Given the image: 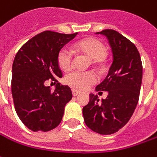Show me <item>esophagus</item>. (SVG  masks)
Returning <instances> with one entry per match:
<instances>
[{"label":"esophagus","instance_id":"obj_1","mask_svg":"<svg viewBox=\"0 0 157 157\" xmlns=\"http://www.w3.org/2000/svg\"><path fill=\"white\" fill-rule=\"evenodd\" d=\"M72 94H73L74 97H76V96H78L79 94H81V91L76 90H72Z\"/></svg>","mask_w":157,"mask_h":157}]
</instances>
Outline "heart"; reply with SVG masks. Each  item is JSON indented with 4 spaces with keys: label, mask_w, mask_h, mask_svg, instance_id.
I'll return each mask as SVG.
<instances>
[{
    "label": "heart",
    "mask_w": 157,
    "mask_h": 157,
    "mask_svg": "<svg viewBox=\"0 0 157 157\" xmlns=\"http://www.w3.org/2000/svg\"><path fill=\"white\" fill-rule=\"evenodd\" d=\"M75 50L86 56L93 59V62L98 64L107 55V49L102 42L95 38H89L80 41L75 44ZM58 64L65 71L71 69L74 61V52L67 46L62 47L58 52ZM97 75L91 71H74L67 74L65 82L67 85L75 89L84 90L97 82Z\"/></svg>",
    "instance_id": "obj_1"
}]
</instances>
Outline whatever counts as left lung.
<instances>
[{
  "instance_id": "8db88e82",
  "label": "left lung",
  "mask_w": 157,
  "mask_h": 157,
  "mask_svg": "<svg viewBox=\"0 0 157 157\" xmlns=\"http://www.w3.org/2000/svg\"><path fill=\"white\" fill-rule=\"evenodd\" d=\"M113 52V61L105 79L96 87L107 91L105 99L90 94V102L83 107L85 124L100 134L118 132L132 117L138 104L142 81V64L136 46L118 31L104 30Z\"/></svg>"
}]
</instances>
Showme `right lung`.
<instances>
[{"label": "right lung", "instance_id": "obj_1", "mask_svg": "<svg viewBox=\"0 0 157 157\" xmlns=\"http://www.w3.org/2000/svg\"><path fill=\"white\" fill-rule=\"evenodd\" d=\"M77 35L45 31L31 38L20 48L12 66L11 91L15 109L21 121L33 132H47L60 123L72 91L58 82L62 73L58 64L59 51ZM56 83L51 91L45 83Z\"/></svg>", "mask_w": 157, "mask_h": 157}]
</instances>
